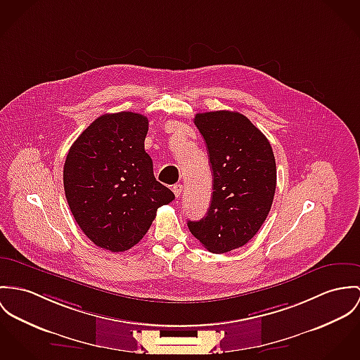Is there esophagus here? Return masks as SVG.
I'll list each match as a JSON object with an SVG mask.
<instances>
[{"label": "esophagus", "mask_w": 360, "mask_h": 360, "mask_svg": "<svg viewBox=\"0 0 360 360\" xmlns=\"http://www.w3.org/2000/svg\"><path fill=\"white\" fill-rule=\"evenodd\" d=\"M172 190H173V193H174V195L177 196V198H179V196L181 195V191H183V186H181V184H174V186H173V188H172Z\"/></svg>", "instance_id": "esophagus-1"}]
</instances>
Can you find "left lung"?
Instances as JSON below:
<instances>
[{
    "label": "left lung",
    "mask_w": 360,
    "mask_h": 360,
    "mask_svg": "<svg viewBox=\"0 0 360 360\" xmlns=\"http://www.w3.org/2000/svg\"><path fill=\"white\" fill-rule=\"evenodd\" d=\"M213 173V194L205 217L187 223L213 253L246 245L262 229L276 188V164L268 139L236 111L196 114Z\"/></svg>",
    "instance_id": "8db88e82"
}]
</instances>
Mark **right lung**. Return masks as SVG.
Wrapping results in <instances>:
<instances>
[{"label": "right lung", "instance_id": "add662e5", "mask_svg": "<svg viewBox=\"0 0 360 360\" xmlns=\"http://www.w3.org/2000/svg\"><path fill=\"white\" fill-rule=\"evenodd\" d=\"M147 117L122 111L96 118L68 150L65 199L84 233L101 249L125 252L141 240L174 194L155 180L144 150Z\"/></svg>", "mask_w": 360, "mask_h": 360}]
</instances>
